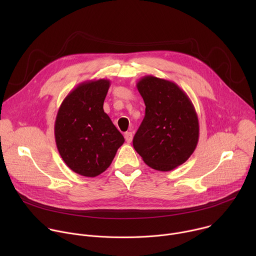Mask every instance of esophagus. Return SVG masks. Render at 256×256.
<instances>
[{
  "label": "esophagus",
  "instance_id": "obj_1",
  "mask_svg": "<svg viewBox=\"0 0 256 256\" xmlns=\"http://www.w3.org/2000/svg\"><path fill=\"white\" fill-rule=\"evenodd\" d=\"M124 138H126V140L128 142H132V132H126L124 134Z\"/></svg>",
  "mask_w": 256,
  "mask_h": 256
}]
</instances>
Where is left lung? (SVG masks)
<instances>
[{
    "label": "left lung",
    "instance_id": "8db88e82",
    "mask_svg": "<svg viewBox=\"0 0 256 256\" xmlns=\"http://www.w3.org/2000/svg\"><path fill=\"white\" fill-rule=\"evenodd\" d=\"M136 88L146 105L144 118L132 144L144 162L159 171H171L194 152L200 136L196 108L177 84L152 75Z\"/></svg>",
    "mask_w": 256,
    "mask_h": 256
}]
</instances>
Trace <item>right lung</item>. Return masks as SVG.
<instances>
[{
    "instance_id": "right-lung-1",
    "label": "right lung",
    "mask_w": 256,
    "mask_h": 256,
    "mask_svg": "<svg viewBox=\"0 0 256 256\" xmlns=\"http://www.w3.org/2000/svg\"><path fill=\"white\" fill-rule=\"evenodd\" d=\"M108 79L90 80L72 89L62 102L54 122L58 151L74 172L96 177L110 166L124 136L103 110Z\"/></svg>"
}]
</instances>
